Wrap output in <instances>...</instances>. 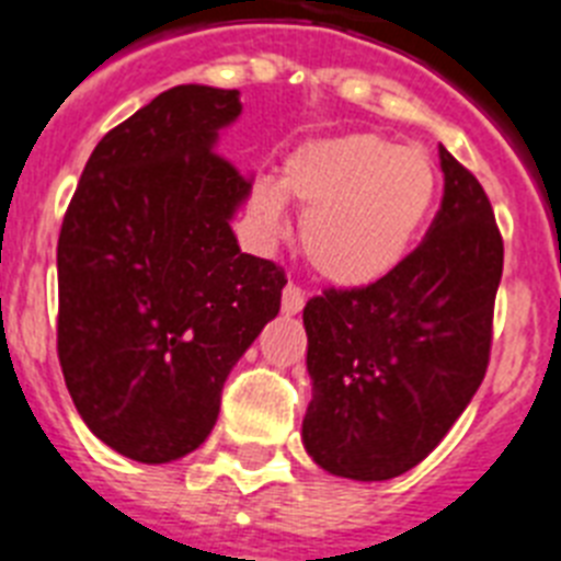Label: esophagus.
<instances>
[{"instance_id":"34e87169","label":"esophagus","mask_w":561,"mask_h":561,"mask_svg":"<svg viewBox=\"0 0 561 561\" xmlns=\"http://www.w3.org/2000/svg\"><path fill=\"white\" fill-rule=\"evenodd\" d=\"M305 308V290H301L299 285H294V282H287L285 290H282V310H285L287 316L299 313V310Z\"/></svg>"}]
</instances>
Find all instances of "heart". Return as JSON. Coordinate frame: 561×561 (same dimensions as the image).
Returning <instances> with one entry per match:
<instances>
[{
    "mask_svg": "<svg viewBox=\"0 0 561 561\" xmlns=\"http://www.w3.org/2000/svg\"><path fill=\"white\" fill-rule=\"evenodd\" d=\"M435 165L421 149L375 133L319 138L285 160L279 186L256 180L251 206L271 231L285 226V197L305 208L301 245L313 271L335 285L387 276L435 203Z\"/></svg>",
    "mask_w": 561,
    "mask_h": 561,
    "instance_id": "heart-1",
    "label": "heart"
}]
</instances>
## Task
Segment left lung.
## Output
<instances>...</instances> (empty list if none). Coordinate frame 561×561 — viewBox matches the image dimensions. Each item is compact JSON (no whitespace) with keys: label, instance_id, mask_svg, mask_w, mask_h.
Here are the masks:
<instances>
[{"label":"left lung","instance_id":"left-lung-1","mask_svg":"<svg viewBox=\"0 0 561 561\" xmlns=\"http://www.w3.org/2000/svg\"><path fill=\"white\" fill-rule=\"evenodd\" d=\"M426 240L373 285L305 305L308 455L347 480H392L446 437L483 383L503 237L480 180L440 146Z\"/></svg>","mask_w":561,"mask_h":561}]
</instances>
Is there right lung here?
<instances>
[{
  "mask_svg": "<svg viewBox=\"0 0 561 561\" xmlns=\"http://www.w3.org/2000/svg\"><path fill=\"white\" fill-rule=\"evenodd\" d=\"M240 92L180 84L104 135L58 233V362L110 449L172 462L211 435L222 383L279 313L285 271L242 253L251 178L214 144Z\"/></svg>",
  "mask_w": 561,
  "mask_h": 561,
  "instance_id": "add662e5",
  "label": "right lung"
}]
</instances>
